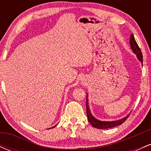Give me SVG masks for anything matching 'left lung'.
I'll list each match as a JSON object with an SVG mask.
<instances>
[{
  "label": "left lung",
  "mask_w": 151,
  "mask_h": 151,
  "mask_svg": "<svg viewBox=\"0 0 151 151\" xmlns=\"http://www.w3.org/2000/svg\"><path fill=\"white\" fill-rule=\"evenodd\" d=\"M130 45H131V47L133 51V52L136 54V56L138 60H139L141 62H143V55H142L141 50L140 49L139 47H138V44H137L136 40H135L134 36H133V34L131 35V38H130ZM86 115H87L88 121H89V123L91 124V126H92L93 127L96 128V129H109V128L115 127V126L121 125V124H122L123 123H124V121L128 119V117L129 116V115H128L127 116L124 117V119H120V120H118V121H99L97 119H95V118L91 115V112H90V109L89 108V106H88L87 99H86Z\"/></svg>",
  "instance_id": "8db88e82"
}]
</instances>
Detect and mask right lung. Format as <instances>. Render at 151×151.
Segmentation results:
<instances>
[{
    "label": "right lung",
    "mask_w": 151,
    "mask_h": 151,
    "mask_svg": "<svg viewBox=\"0 0 151 151\" xmlns=\"http://www.w3.org/2000/svg\"><path fill=\"white\" fill-rule=\"evenodd\" d=\"M55 126H53V127H52V128H54V127H55ZM50 129H52V128H50Z\"/></svg>",
    "instance_id": "1"
}]
</instances>
